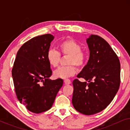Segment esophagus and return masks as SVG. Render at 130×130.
I'll return each mask as SVG.
<instances>
[{
  "mask_svg": "<svg viewBox=\"0 0 130 130\" xmlns=\"http://www.w3.org/2000/svg\"><path fill=\"white\" fill-rule=\"evenodd\" d=\"M64 83L66 85H69L71 83V81L70 79H64Z\"/></svg>",
  "mask_w": 130,
  "mask_h": 130,
  "instance_id": "obj_1",
  "label": "esophagus"
}]
</instances>
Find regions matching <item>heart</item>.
<instances>
[{
	"label": "heart",
	"mask_w": 130,
	"mask_h": 130,
	"mask_svg": "<svg viewBox=\"0 0 130 130\" xmlns=\"http://www.w3.org/2000/svg\"><path fill=\"white\" fill-rule=\"evenodd\" d=\"M59 53L54 50L47 51L46 58L49 65L52 67H57L61 61V55L68 56L66 60L67 66L60 67L54 72V76L56 78L65 79L74 76L76 68L83 67L88 59V53L82 49V45L73 38H67L58 44Z\"/></svg>",
	"instance_id": "b5f03b06"
}]
</instances>
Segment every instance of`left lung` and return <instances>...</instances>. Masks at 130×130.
<instances>
[{
  "label": "left lung",
  "mask_w": 130,
  "mask_h": 130,
  "mask_svg": "<svg viewBox=\"0 0 130 130\" xmlns=\"http://www.w3.org/2000/svg\"><path fill=\"white\" fill-rule=\"evenodd\" d=\"M90 57L77 75L88 81L73 82L72 104L76 111L92 115L107 107L118 92L120 85V60L109 44L96 35L87 39Z\"/></svg>",
  "instance_id": "obj_1"
}]
</instances>
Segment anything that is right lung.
<instances>
[{
	"instance_id": "right-lung-1",
	"label": "right lung",
	"mask_w": 130,
	"mask_h": 130,
	"mask_svg": "<svg viewBox=\"0 0 130 130\" xmlns=\"http://www.w3.org/2000/svg\"><path fill=\"white\" fill-rule=\"evenodd\" d=\"M53 39L47 34L25 42L18 51L12 70L18 99L35 113L50 109L63 86V79H49L52 70L46 56Z\"/></svg>"
}]
</instances>
